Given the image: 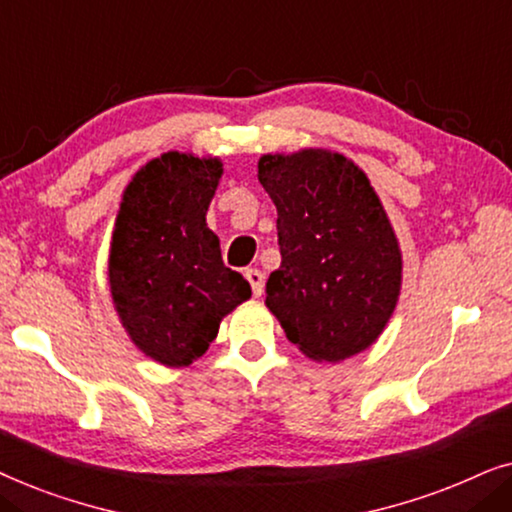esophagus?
Wrapping results in <instances>:
<instances>
[{
    "mask_svg": "<svg viewBox=\"0 0 512 512\" xmlns=\"http://www.w3.org/2000/svg\"><path fill=\"white\" fill-rule=\"evenodd\" d=\"M244 277H247V282L251 284V291H254V296H261L263 293V286H265V275L261 270L256 268H249L244 272Z\"/></svg>",
    "mask_w": 512,
    "mask_h": 512,
    "instance_id": "1",
    "label": "esophagus"
}]
</instances>
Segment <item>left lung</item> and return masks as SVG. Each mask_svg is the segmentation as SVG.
Segmentation results:
<instances>
[{
    "mask_svg": "<svg viewBox=\"0 0 512 512\" xmlns=\"http://www.w3.org/2000/svg\"><path fill=\"white\" fill-rule=\"evenodd\" d=\"M258 181L282 251L265 305L286 338L319 363L368 349L396 310L403 254L366 172L338 151L300 149L261 156Z\"/></svg>",
    "mask_w": 512,
    "mask_h": 512,
    "instance_id": "obj_1",
    "label": "left lung"
}]
</instances>
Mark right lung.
Instances as JSON below:
<instances>
[{"label": "right lung", "mask_w": 512, "mask_h": 512, "mask_svg": "<svg viewBox=\"0 0 512 512\" xmlns=\"http://www.w3.org/2000/svg\"><path fill=\"white\" fill-rule=\"evenodd\" d=\"M221 174V158L167 151L139 167L116 214L111 300L139 352L167 368L198 361L223 317L251 298L207 226Z\"/></svg>", "instance_id": "right-lung-1"}]
</instances>
